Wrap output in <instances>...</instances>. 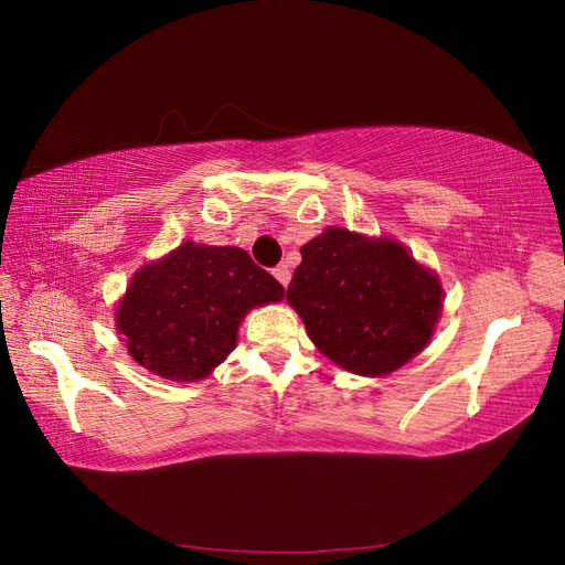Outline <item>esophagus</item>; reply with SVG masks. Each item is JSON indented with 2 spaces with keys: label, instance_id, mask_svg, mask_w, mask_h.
<instances>
[{
  "label": "esophagus",
  "instance_id": "1",
  "mask_svg": "<svg viewBox=\"0 0 565 565\" xmlns=\"http://www.w3.org/2000/svg\"><path fill=\"white\" fill-rule=\"evenodd\" d=\"M274 276L279 279V284L286 289V286H289V281H291V269L286 267V264H279V267L274 269Z\"/></svg>",
  "mask_w": 565,
  "mask_h": 565
}]
</instances>
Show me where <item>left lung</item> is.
<instances>
[{"label": "left lung", "mask_w": 565, "mask_h": 565, "mask_svg": "<svg viewBox=\"0 0 565 565\" xmlns=\"http://www.w3.org/2000/svg\"><path fill=\"white\" fill-rule=\"evenodd\" d=\"M286 301L310 342L356 376H388L425 350L441 316L437 271L393 237L328 227L301 247Z\"/></svg>", "instance_id": "obj_1"}]
</instances>
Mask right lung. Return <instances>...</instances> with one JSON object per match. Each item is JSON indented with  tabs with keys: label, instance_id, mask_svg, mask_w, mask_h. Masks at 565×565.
I'll use <instances>...</instances> for the list:
<instances>
[{
	"label": "right lung",
	"instance_id": "right-lung-1",
	"mask_svg": "<svg viewBox=\"0 0 565 565\" xmlns=\"http://www.w3.org/2000/svg\"><path fill=\"white\" fill-rule=\"evenodd\" d=\"M284 286L243 247L182 243L130 276L114 318L128 354L167 381H203L235 350L252 308L279 303Z\"/></svg>",
	"mask_w": 565,
	"mask_h": 565
}]
</instances>
